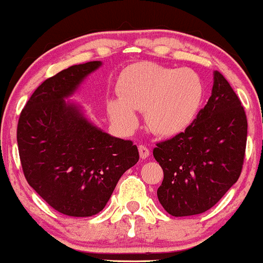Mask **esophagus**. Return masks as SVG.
Masks as SVG:
<instances>
[{
    "mask_svg": "<svg viewBox=\"0 0 263 263\" xmlns=\"http://www.w3.org/2000/svg\"><path fill=\"white\" fill-rule=\"evenodd\" d=\"M138 152H140V157L142 159L147 158V157H149V155H151L149 149L147 148L144 144H140V146H138Z\"/></svg>",
    "mask_w": 263,
    "mask_h": 263,
    "instance_id": "esophagus-1",
    "label": "esophagus"
}]
</instances>
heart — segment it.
Listing matches in <instances>:
<instances>
[{"instance_id": "1", "label": "heart", "mask_w": 263, "mask_h": 263, "mask_svg": "<svg viewBox=\"0 0 263 263\" xmlns=\"http://www.w3.org/2000/svg\"><path fill=\"white\" fill-rule=\"evenodd\" d=\"M204 92L203 81L192 69L140 63L121 74L120 99H111L107 110L112 122L126 131L137 126L136 111L146 110L151 131L171 137L182 134L197 120Z\"/></svg>"}]
</instances>
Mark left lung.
I'll return each instance as SVG.
<instances>
[{
	"mask_svg": "<svg viewBox=\"0 0 263 263\" xmlns=\"http://www.w3.org/2000/svg\"><path fill=\"white\" fill-rule=\"evenodd\" d=\"M246 137L240 99L228 80L214 71L211 96L197 120L153 149L164 173L157 190L164 210L173 216H190L213 208L240 177Z\"/></svg>",
	"mask_w": 263,
	"mask_h": 263,
	"instance_id": "1",
	"label": "left lung"
}]
</instances>
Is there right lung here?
I'll return each mask as SVG.
<instances>
[{
	"label": "right lung",
	"mask_w": 263,
	"mask_h": 263,
	"mask_svg": "<svg viewBox=\"0 0 263 263\" xmlns=\"http://www.w3.org/2000/svg\"><path fill=\"white\" fill-rule=\"evenodd\" d=\"M101 65L93 60L69 66L43 81L18 120L27 182L53 209L77 218L100 213L122 174L140 159L136 144L102 131L69 100Z\"/></svg>",
	"instance_id": "1"
}]
</instances>
